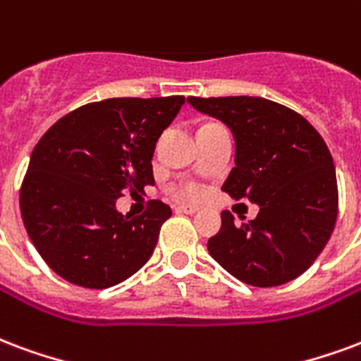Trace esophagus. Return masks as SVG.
<instances>
[{
  "mask_svg": "<svg viewBox=\"0 0 361 361\" xmlns=\"http://www.w3.org/2000/svg\"><path fill=\"white\" fill-rule=\"evenodd\" d=\"M176 210H178V212H183V214H197L201 208L195 207V204H180Z\"/></svg>",
  "mask_w": 361,
  "mask_h": 361,
  "instance_id": "obj_1",
  "label": "esophagus"
}]
</instances>
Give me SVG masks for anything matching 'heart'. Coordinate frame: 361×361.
<instances>
[{
    "instance_id": "1",
    "label": "heart",
    "mask_w": 361,
    "mask_h": 361,
    "mask_svg": "<svg viewBox=\"0 0 361 361\" xmlns=\"http://www.w3.org/2000/svg\"><path fill=\"white\" fill-rule=\"evenodd\" d=\"M181 193L185 195V197H199V195H201V188H197V185H188V188H183Z\"/></svg>"
}]
</instances>
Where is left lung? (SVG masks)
I'll return each instance as SVG.
<instances>
[{
	"mask_svg": "<svg viewBox=\"0 0 361 361\" xmlns=\"http://www.w3.org/2000/svg\"><path fill=\"white\" fill-rule=\"evenodd\" d=\"M195 111L220 120L235 141V168L221 189L260 208L221 229L208 252L252 287H277L312 266L337 221V173L329 149L308 120L264 97H188Z\"/></svg>",
	"mask_w": 361,
	"mask_h": 361,
	"instance_id": "8db88e82",
	"label": "left lung"
}]
</instances>
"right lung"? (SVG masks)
<instances>
[{
	"label": "right lung",
	"mask_w": 361,
	"mask_h": 361,
	"mask_svg": "<svg viewBox=\"0 0 361 361\" xmlns=\"http://www.w3.org/2000/svg\"><path fill=\"white\" fill-rule=\"evenodd\" d=\"M183 103L181 95L90 103L57 120L34 147L20 214L57 276L106 289L145 266L172 210L151 201L145 214L130 218L116 201L153 185L154 145Z\"/></svg>",
	"instance_id": "right-lung-1"
}]
</instances>
